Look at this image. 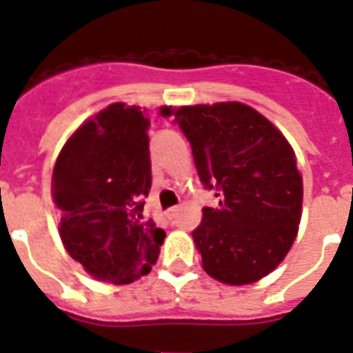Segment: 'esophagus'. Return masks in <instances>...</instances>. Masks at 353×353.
I'll return each instance as SVG.
<instances>
[{
  "label": "esophagus",
  "instance_id": "1",
  "mask_svg": "<svg viewBox=\"0 0 353 353\" xmlns=\"http://www.w3.org/2000/svg\"><path fill=\"white\" fill-rule=\"evenodd\" d=\"M176 215H179V206L169 208V210H168V217H169V219H174Z\"/></svg>",
  "mask_w": 353,
  "mask_h": 353
}]
</instances>
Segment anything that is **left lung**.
<instances>
[{"mask_svg":"<svg viewBox=\"0 0 353 353\" xmlns=\"http://www.w3.org/2000/svg\"><path fill=\"white\" fill-rule=\"evenodd\" d=\"M174 125L191 145L204 190L217 208H202L193 241L208 274L245 285L285 258L302 215V176L278 128L241 103L182 106Z\"/></svg>","mask_w":353,"mask_h":353,"instance_id":"left-lung-1","label":"left lung"}]
</instances>
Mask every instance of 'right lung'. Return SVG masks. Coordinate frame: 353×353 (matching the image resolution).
<instances>
[{
  "mask_svg": "<svg viewBox=\"0 0 353 353\" xmlns=\"http://www.w3.org/2000/svg\"><path fill=\"white\" fill-rule=\"evenodd\" d=\"M149 127L145 110L114 103L75 130L53 169L65 250L88 274L116 285L149 274L165 237L141 215L152 184Z\"/></svg>",
  "mask_w": 353,
  "mask_h": 353,
  "instance_id": "1",
  "label": "right lung"
}]
</instances>
